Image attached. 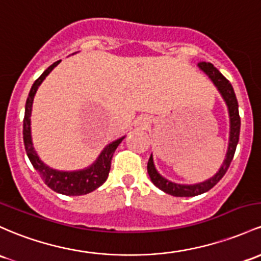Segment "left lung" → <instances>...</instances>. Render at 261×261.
<instances>
[{"instance_id":"left-lung-1","label":"left lung","mask_w":261,"mask_h":261,"mask_svg":"<svg viewBox=\"0 0 261 261\" xmlns=\"http://www.w3.org/2000/svg\"><path fill=\"white\" fill-rule=\"evenodd\" d=\"M198 67L210 76V79L213 82V84L216 85L217 89H218L220 95L223 96V99H224L225 104H227L228 107L229 120H230L228 152L227 156H225L224 162H223L222 167L219 168L218 172L214 174L212 178L207 179V181L204 182L197 183V185H178V183H174L166 179L165 177H162L161 174L157 172L156 168H154L152 154H151L147 163V172L151 181H152L153 185L156 186V187H159L160 190L174 197H194L198 196V194L204 193V192H208L211 188H213L228 171L231 160H233L234 157V153H236L238 141H239L240 116L239 108H238V100L236 93H234L233 87H231V84L229 83V80L225 78V76L212 64V63L200 62L198 63Z\"/></svg>"}]
</instances>
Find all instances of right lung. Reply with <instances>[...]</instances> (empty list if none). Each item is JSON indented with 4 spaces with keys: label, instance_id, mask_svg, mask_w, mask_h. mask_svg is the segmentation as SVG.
<instances>
[{
    "label": "right lung",
    "instance_id": "add662e5",
    "mask_svg": "<svg viewBox=\"0 0 261 261\" xmlns=\"http://www.w3.org/2000/svg\"><path fill=\"white\" fill-rule=\"evenodd\" d=\"M58 64L59 61L53 63L50 67H48L47 69L43 71L42 75L33 83L32 88H31L27 101H25L23 119V142L25 152H27V156L30 159L31 163H32L33 167L36 168V171L41 176V178L50 190L58 192V193L65 194V196H83V194H88L90 192L95 191L96 188L100 187L102 183L107 181L109 172H110L113 154L115 152L117 146L121 144L124 137L109 144L104 148V151L100 153L98 160L93 165L89 166L88 168H85V170L73 171V172L57 171L48 167L45 163L41 161L38 154L34 151L32 137H31V113H32V104L34 95L37 93V89L42 84L45 76Z\"/></svg>",
    "mask_w": 261,
    "mask_h": 261
}]
</instances>
